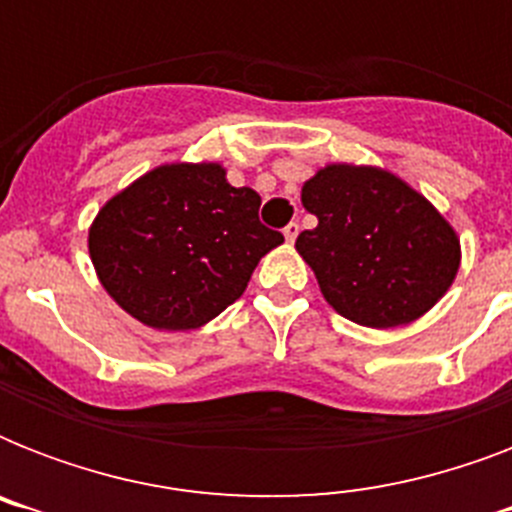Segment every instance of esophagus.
<instances>
[{"label":"esophagus","mask_w":512,"mask_h":512,"mask_svg":"<svg viewBox=\"0 0 512 512\" xmlns=\"http://www.w3.org/2000/svg\"><path fill=\"white\" fill-rule=\"evenodd\" d=\"M297 233H300V225H297V223H289L287 228H284V239H287L289 244H292V241L297 239Z\"/></svg>","instance_id":"obj_1"}]
</instances>
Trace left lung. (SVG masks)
Wrapping results in <instances>:
<instances>
[{"label":"left lung","mask_w":512,"mask_h":512,"mask_svg":"<svg viewBox=\"0 0 512 512\" xmlns=\"http://www.w3.org/2000/svg\"><path fill=\"white\" fill-rule=\"evenodd\" d=\"M319 225L295 247L321 295L361 327L390 329L428 313L452 287L460 239L412 185L380 167L327 164L303 185Z\"/></svg>","instance_id":"1"}]
</instances>
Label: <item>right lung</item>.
<instances>
[{
  "mask_svg": "<svg viewBox=\"0 0 512 512\" xmlns=\"http://www.w3.org/2000/svg\"><path fill=\"white\" fill-rule=\"evenodd\" d=\"M260 196L215 162L162 164L108 199L90 228L100 284L146 327L185 332L236 303L284 236L257 217Z\"/></svg>",
  "mask_w": 512,
  "mask_h": 512,
  "instance_id": "obj_1",
  "label": "right lung"
}]
</instances>
